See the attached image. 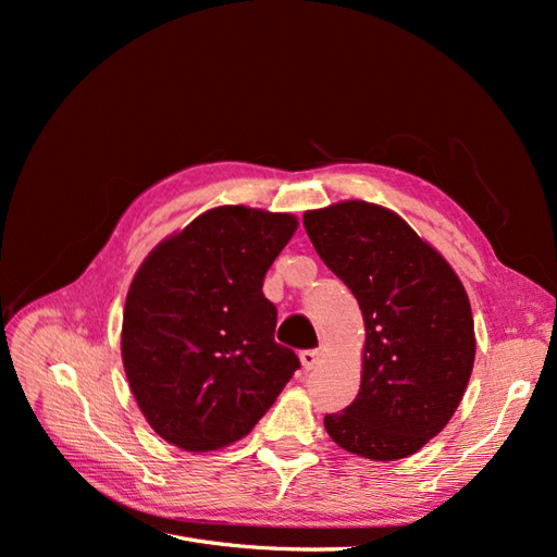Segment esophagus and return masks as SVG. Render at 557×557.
<instances>
[{"instance_id":"esophagus-1","label":"esophagus","mask_w":557,"mask_h":557,"mask_svg":"<svg viewBox=\"0 0 557 557\" xmlns=\"http://www.w3.org/2000/svg\"><path fill=\"white\" fill-rule=\"evenodd\" d=\"M299 360H301V367L307 369V372H311V369H315L320 362H323V350L320 348H313V350H305L299 356Z\"/></svg>"}]
</instances>
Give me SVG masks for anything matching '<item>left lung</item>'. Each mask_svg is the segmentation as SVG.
Instances as JSON below:
<instances>
[{
	"mask_svg": "<svg viewBox=\"0 0 557 557\" xmlns=\"http://www.w3.org/2000/svg\"><path fill=\"white\" fill-rule=\"evenodd\" d=\"M315 252L364 318L360 393L325 416L336 446L367 460L409 458L460 407L476 336L462 281L395 211L348 199L305 213Z\"/></svg>",
	"mask_w": 557,
	"mask_h": 557,
	"instance_id": "8db88e82",
	"label": "left lung"
}]
</instances>
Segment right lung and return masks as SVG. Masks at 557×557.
<instances>
[{"mask_svg": "<svg viewBox=\"0 0 557 557\" xmlns=\"http://www.w3.org/2000/svg\"><path fill=\"white\" fill-rule=\"evenodd\" d=\"M297 225L293 213L215 207L137 269L121 356L146 423L164 442L207 453L244 440L299 369L274 342L276 307L262 293Z\"/></svg>", "mask_w": 557, "mask_h": 557, "instance_id": "add662e5", "label": "right lung"}]
</instances>
